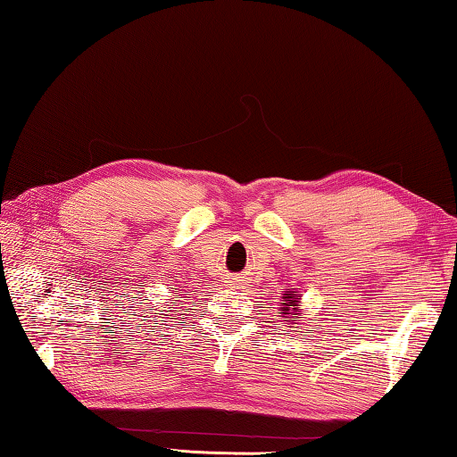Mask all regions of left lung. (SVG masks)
<instances>
[{"mask_svg":"<svg viewBox=\"0 0 457 457\" xmlns=\"http://www.w3.org/2000/svg\"><path fill=\"white\" fill-rule=\"evenodd\" d=\"M298 306H300V298L296 296V294H284L282 303H280V314L298 312Z\"/></svg>","mask_w":457,"mask_h":457,"instance_id":"1","label":"left lung"}]
</instances>
